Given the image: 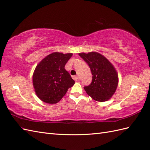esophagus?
Instances as JSON below:
<instances>
[{"label": "esophagus", "instance_id": "1", "mask_svg": "<svg viewBox=\"0 0 150 150\" xmlns=\"http://www.w3.org/2000/svg\"><path fill=\"white\" fill-rule=\"evenodd\" d=\"M72 78L74 79L75 81H78V80L79 79V77H78V76H72Z\"/></svg>", "mask_w": 150, "mask_h": 150}]
</instances>
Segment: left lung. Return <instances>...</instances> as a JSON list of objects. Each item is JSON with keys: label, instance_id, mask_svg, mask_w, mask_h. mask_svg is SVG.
Masks as SVG:
<instances>
[{"label": "left lung", "instance_id": "left-lung-1", "mask_svg": "<svg viewBox=\"0 0 150 150\" xmlns=\"http://www.w3.org/2000/svg\"><path fill=\"white\" fill-rule=\"evenodd\" d=\"M79 55L88 65L93 75L91 83L84 86L86 93L97 101L108 100L118 86V77L115 69L106 58L98 53H82Z\"/></svg>", "mask_w": 150, "mask_h": 150}]
</instances>
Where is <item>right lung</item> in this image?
Instances as JSON below:
<instances>
[{
    "mask_svg": "<svg viewBox=\"0 0 150 150\" xmlns=\"http://www.w3.org/2000/svg\"><path fill=\"white\" fill-rule=\"evenodd\" d=\"M72 53L55 52L47 55L36 67L33 74V85L38 97L46 103L59 102L74 81L65 69Z\"/></svg>",
    "mask_w": 150,
    "mask_h": 150,
    "instance_id": "add662e5",
    "label": "right lung"
}]
</instances>
